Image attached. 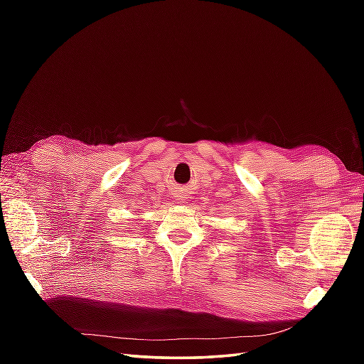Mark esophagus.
<instances>
[{
	"instance_id": "1",
	"label": "esophagus",
	"mask_w": 364,
	"mask_h": 364,
	"mask_svg": "<svg viewBox=\"0 0 364 364\" xmlns=\"http://www.w3.org/2000/svg\"><path fill=\"white\" fill-rule=\"evenodd\" d=\"M173 198L176 200L178 203H184V202H188V198H189V196H188V191L184 189V188H175V191H173Z\"/></svg>"
}]
</instances>
